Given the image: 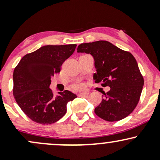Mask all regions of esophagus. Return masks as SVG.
Returning <instances> with one entry per match:
<instances>
[{
    "label": "esophagus",
    "mask_w": 160,
    "mask_h": 160,
    "mask_svg": "<svg viewBox=\"0 0 160 160\" xmlns=\"http://www.w3.org/2000/svg\"><path fill=\"white\" fill-rule=\"evenodd\" d=\"M88 95H89V93H88V92H81V93H80V94H79V96H80V97H86V96H87Z\"/></svg>",
    "instance_id": "1"
}]
</instances>
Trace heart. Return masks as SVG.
<instances>
[{
  "instance_id": "1",
  "label": "heart",
  "mask_w": 160,
  "mask_h": 160,
  "mask_svg": "<svg viewBox=\"0 0 160 160\" xmlns=\"http://www.w3.org/2000/svg\"><path fill=\"white\" fill-rule=\"evenodd\" d=\"M85 87V84L82 82H76L72 84V88L75 90H80V89H82Z\"/></svg>"
}]
</instances>
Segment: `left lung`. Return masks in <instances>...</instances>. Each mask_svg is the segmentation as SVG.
<instances>
[{
    "mask_svg": "<svg viewBox=\"0 0 160 160\" xmlns=\"http://www.w3.org/2000/svg\"><path fill=\"white\" fill-rule=\"evenodd\" d=\"M78 52L93 56L97 71L93 76L95 82L111 88L103 93L102 102L95 108V114L109 122L129 115L138 103L144 86L135 57L106 40L81 43Z\"/></svg>",
    "mask_w": 160,
    "mask_h": 160,
    "instance_id": "8db88e82",
    "label": "left lung"
}]
</instances>
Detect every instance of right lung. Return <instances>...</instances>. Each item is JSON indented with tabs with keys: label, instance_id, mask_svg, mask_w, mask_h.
<instances>
[{
	"label": "right lung",
	"instance_id": "obj_1",
	"mask_svg": "<svg viewBox=\"0 0 160 160\" xmlns=\"http://www.w3.org/2000/svg\"><path fill=\"white\" fill-rule=\"evenodd\" d=\"M76 44L47 45L28 53L13 71L14 98L25 115L43 125L54 123L67 111L68 102L77 95L68 90L55 96L49 89L51 78L74 52Z\"/></svg>",
	"mask_w": 160,
	"mask_h": 160
}]
</instances>
